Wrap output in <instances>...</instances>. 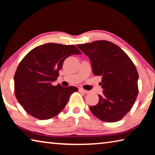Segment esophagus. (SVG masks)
I'll return each instance as SVG.
<instances>
[{"mask_svg": "<svg viewBox=\"0 0 155 155\" xmlns=\"http://www.w3.org/2000/svg\"><path fill=\"white\" fill-rule=\"evenodd\" d=\"M79 91H81V92H83V93H85V94H88L89 93V91L83 90V89H82V88H80L79 89Z\"/></svg>", "mask_w": 155, "mask_h": 155, "instance_id": "esophagus-1", "label": "esophagus"}]
</instances>
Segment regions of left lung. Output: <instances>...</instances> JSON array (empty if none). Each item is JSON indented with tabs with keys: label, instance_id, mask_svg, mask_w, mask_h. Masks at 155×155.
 Listing matches in <instances>:
<instances>
[{
	"label": "left lung",
	"instance_id": "8db88e82",
	"mask_svg": "<svg viewBox=\"0 0 155 155\" xmlns=\"http://www.w3.org/2000/svg\"><path fill=\"white\" fill-rule=\"evenodd\" d=\"M77 46L88 56L95 76H102L103 95L98 103L90 106L99 120L115 122L121 120L134 104L138 94L139 74L135 65L119 46L98 40Z\"/></svg>",
	"mask_w": 155,
	"mask_h": 155
}]
</instances>
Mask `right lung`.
<instances>
[{
    "mask_svg": "<svg viewBox=\"0 0 155 155\" xmlns=\"http://www.w3.org/2000/svg\"><path fill=\"white\" fill-rule=\"evenodd\" d=\"M81 52L73 45L48 43L35 47L18 65L14 75L15 97L28 114L39 120L56 116L78 89L52 85L64 60Z\"/></svg>",
    "mask_w": 155,
    "mask_h": 155,
    "instance_id": "add662e5",
    "label": "right lung"
}]
</instances>
